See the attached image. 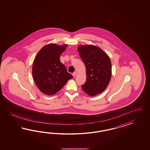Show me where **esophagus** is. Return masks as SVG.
Here are the masks:
<instances>
[{"instance_id":"esophagus-1","label":"esophagus","mask_w":150,"mask_h":150,"mask_svg":"<svg viewBox=\"0 0 150 150\" xmlns=\"http://www.w3.org/2000/svg\"><path fill=\"white\" fill-rule=\"evenodd\" d=\"M76 74H77V72H76V71H75V72H74V73H73L72 75H73V76L74 77H75Z\"/></svg>"}]
</instances>
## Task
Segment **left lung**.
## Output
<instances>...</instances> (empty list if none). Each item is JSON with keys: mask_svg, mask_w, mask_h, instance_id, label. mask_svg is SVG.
I'll list each match as a JSON object with an SVG mask.
<instances>
[{"mask_svg": "<svg viewBox=\"0 0 150 150\" xmlns=\"http://www.w3.org/2000/svg\"><path fill=\"white\" fill-rule=\"evenodd\" d=\"M79 54L85 64L86 81L82 85L86 93L94 96L105 91L112 76V64L109 56L96 45H79Z\"/></svg>", "mask_w": 150, "mask_h": 150, "instance_id": "obj_1", "label": "left lung"}]
</instances>
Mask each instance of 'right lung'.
<instances>
[{
  "label": "right lung",
  "instance_id": "add662e5",
  "mask_svg": "<svg viewBox=\"0 0 150 150\" xmlns=\"http://www.w3.org/2000/svg\"><path fill=\"white\" fill-rule=\"evenodd\" d=\"M67 46L47 45L41 48L34 59L32 76L37 87L45 95H54L73 77L60 61V57Z\"/></svg>",
  "mask_w": 150,
  "mask_h": 150
}]
</instances>
